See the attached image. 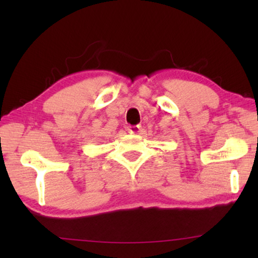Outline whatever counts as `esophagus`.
<instances>
[{
	"label": "esophagus",
	"mask_w": 258,
	"mask_h": 258,
	"mask_svg": "<svg viewBox=\"0 0 258 258\" xmlns=\"http://www.w3.org/2000/svg\"><path fill=\"white\" fill-rule=\"evenodd\" d=\"M141 129H142V126L141 125H129L128 126V133L129 134H140L141 133Z\"/></svg>",
	"instance_id": "34e87169"
}]
</instances>
